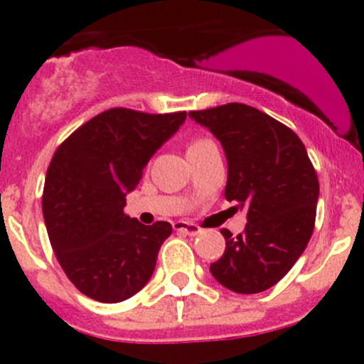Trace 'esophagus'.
Instances as JSON below:
<instances>
[{"instance_id": "esophagus-1", "label": "esophagus", "mask_w": 364, "mask_h": 364, "mask_svg": "<svg viewBox=\"0 0 364 364\" xmlns=\"http://www.w3.org/2000/svg\"><path fill=\"white\" fill-rule=\"evenodd\" d=\"M174 231L183 232L186 236H196L200 232V228L191 223H186V220H178V223H174Z\"/></svg>"}]
</instances>
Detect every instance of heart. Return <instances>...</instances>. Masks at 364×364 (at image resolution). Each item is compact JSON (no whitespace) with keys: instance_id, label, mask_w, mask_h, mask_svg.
I'll return each instance as SVG.
<instances>
[{"instance_id":"heart-1","label":"heart","mask_w":364,"mask_h":364,"mask_svg":"<svg viewBox=\"0 0 364 364\" xmlns=\"http://www.w3.org/2000/svg\"><path fill=\"white\" fill-rule=\"evenodd\" d=\"M207 145H212V141L208 140V139H198V140L191 141L190 149H188V150H196V149H202V147H207Z\"/></svg>"}]
</instances>
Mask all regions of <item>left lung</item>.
Wrapping results in <instances>:
<instances>
[{"label": "left lung", "instance_id": "left-lung-1", "mask_svg": "<svg viewBox=\"0 0 364 364\" xmlns=\"http://www.w3.org/2000/svg\"><path fill=\"white\" fill-rule=\"evenodd\" d=\"M223 145L228 161L224 195L245 208L248 224L210 265L219 284L255 294L277 284L301 257L315 228L318 178L303 141L277 119L246 104L191 111Z\"/></svg>", "mask_w": 364, "mask_h": 364}]
</instances>
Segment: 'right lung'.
Returning <instances> with one entry per match:
<instances>
[{
    "instance_id": "add662e5",
    "label": "right lung",
    "mask_w": 364,
    "mask_h": 364,
    "mask_svg": "<svg viewBox=\"0 0 364 364\" xmlns=\"http://www.w3.org/2000/svg\"><path fill=\"white\" fill-rule=\"evenodd\" d=\"M185 119V111L114 107L75 129L54 152L43 195L49 241L66 277L95 301H124L152 277L173 228L144 225L123 208L141 171Z\"/></svg>"
}]
</instances>
